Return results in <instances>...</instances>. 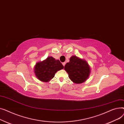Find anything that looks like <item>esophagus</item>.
Wrapping results in <instances>:
<instances>
[{
  "mask_svg": "<svg viewBox=\"0 0 124 124\" xmlns=\"http://www.w3.org/2000/svg\"><path fill=\"white\" fill-rule=\"evenodd\" d=\"M62 65H63V66H64L65 64V62H62Z\"/></svg>",
  "mask_w": 124,
  "mask_h": 124,
  "instance_id": "1",
  "label": "esophagus"
}]
</instances>
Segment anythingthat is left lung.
I'll use <instances>...</instances> for the list:
<instances>
[{"label": "left lung", "mask_w": 124, "mask_h": 124, "mask_svg": "<svg viewBox=\"0 0 124 124\" xmlns=\"http://www.w3.org/2000/svg\"><path fill=\"white\" fill-rule=\"evenodd\" d=\"M64 70L68 74L70 79L75 84H81L85 82L91 72L88 62L75 55L70 57V62L65 65Z\"/></svg>", "instance_id": "8db88e82"}]
</instances>
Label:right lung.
<instances>
[{"label": "right lung", "mask_w": 124, "mask_h": 124, "mask_svg": "<svg viewBox=\"0 0 124 124\" xmlns=\"http://www.w3.org/2000/svg\"><path fill=\"white\" fill-rule=\"evenodd\" d=\"M63 68L59 60L49 56L42 62L36 63L34 70L35 75L39 81L48 82L54 77L58 70L63 69Z\"/></svg>", "instance_id": "add662e5"}]
</instances>
